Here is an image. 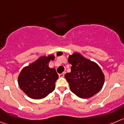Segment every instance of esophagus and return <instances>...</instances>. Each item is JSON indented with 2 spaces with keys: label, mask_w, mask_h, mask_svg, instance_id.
Wrapping results in <instances>:
<instances>
[{
  "label": "esophagus",
  "mask_w": 124,
  "mask_h": 124,
  "mask_svg": "<svg viewBox=\"0 0 124 124\" xmlns=\"http://www.w3.org/2000/svg\"><path fill=\"white\" fill-rule=\"evenodd\" d=\"M64 75H65V73H62L61 74H59V78H63V77H64Z\"/></svg>",
  "instance_id": "obj_1"
}]
</instances>
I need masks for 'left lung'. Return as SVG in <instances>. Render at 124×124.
Listing matches in <instances>:
<instances>
[{
	"label": "left lung",
	"instance_id": "1",
	"mask_svg": "<svg viewBox=\"0 0 124 124\" xmlns=\"http://www.w3.org/2000/svg\"><path fill=\"white\" fill-rule=\"evenodd\" d=\"M68 62L71 72L65 78L71 92L81 99H89L99 92L105 83V75L99 65L85 58L79 53L70 55Z\"/></svg>",
	"mask_w": 124,
	"mask_h": 124
}]
</instances>
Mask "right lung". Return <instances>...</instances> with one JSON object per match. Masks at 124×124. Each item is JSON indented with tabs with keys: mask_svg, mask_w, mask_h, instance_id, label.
<instances>
[{
	"mask_svg": "<svg viewBox=\"0 0 124 124\" xmlns=\"http://www.w3.org/2000/svg\"><path fill=\"white\" fill-rule=\"evenodd\" d=\"M54 58L53 54L41 56L22 69L18 83L29 97L37 100L43 99L54 90L59 75L55 69L49 67V62Z\"/></svg>",
	"mask_w": 124,
	"mask_h": 124,
	"instance_id": "obj_1",
	"label": "right lung"
}]
</instances>
